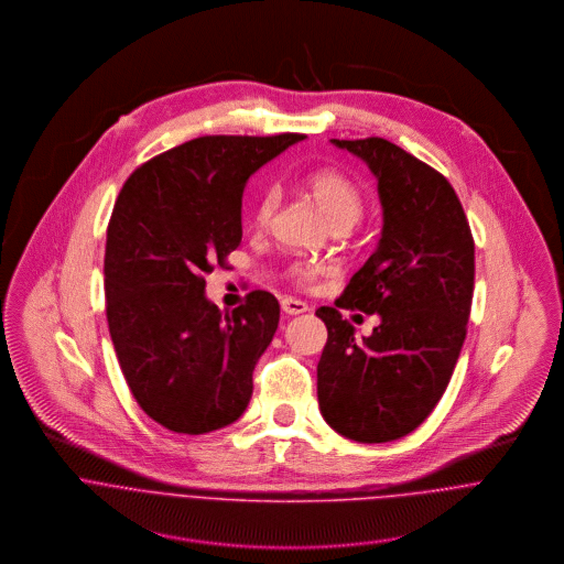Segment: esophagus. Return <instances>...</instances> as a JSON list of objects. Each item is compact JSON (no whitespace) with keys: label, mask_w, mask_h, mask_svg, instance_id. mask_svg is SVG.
Here are the masks:
<instances>
[{"label":"esophagus","mask_w":564,"mask_h":564,"mask_svg":"<svg viewBox=\"0 0 564 564\" xmlns=\"http://www.w3.org/2000/svg\"><path fill=\"white\" fill-rule=\"evenodd\" d=\"M280 306H282V311H284L286 315H291V317L304 315V313L308 311V304H304L302 300H293V297H284V300L280 302Z\"/></svg>","instance_id":"34e87169"}]
</instances>
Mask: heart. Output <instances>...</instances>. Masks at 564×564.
I'll return each mask as SVG.
<instances>
[{
  "instance_id": "1",
  "label": "heart",
  "mask_w": 564,
  "mask_h": 564,
  "mask_svg": "<svg viewBox=\"0 0 564 564\" xmlns=\"http://www.w3.org/2000/svg\"><path fill=\"white\" fill-rule=\"evenodd\" d=\"M306 188L334 228H349L362 217L365 195L349 175L336 169H317L306 177ZM278 202H280V195L275 188H267L260 193L251 215V221L256 228H267L271 224ZM291 275L297 282L306 284L317 275V267L297 262L291 267Z\"/></svg>"
}]
</instances>
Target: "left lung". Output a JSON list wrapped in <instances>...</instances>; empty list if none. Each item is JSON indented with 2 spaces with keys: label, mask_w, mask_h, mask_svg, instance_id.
<instances>
[{
  "label": "left lung",
  "mask_w": 564,
  "mask_h": 564,
  "mask_svg": "<svg viewBox=\"0 0 564 564\" xmlns=\"http://www.w3.org/2000/svg\"><path fill=\"white\" fill-rule=\"evenodd\" d=\"M378 180L382 237L336 308L322 306L327 343L317 365L323 419L358 443H389L419 427L443 398L474 300L476 245L452 184L391 141H338ZM338 307L378 314L356 341Z\"/></svg>",
  "instance_id": "8db88e82"
}]
</instances>
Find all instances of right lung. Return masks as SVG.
<instances>
[{
  "label": "right lung",
  "instance_id": "1",
  "mask_svg": "<svg viewBox=\"0 0 564 564\" xmlns=\"http://www.w3.org/2000/svg\"><path fill=\"white\" fill-rule=\"evenodd\" d=\"M304 134L199 137L139 166L106 232L104 289L123 378L150 419L177 434L235 423L253 391L280 304L251 291L232 313L206 297L242 237V191Z\"/></svg>",
  "mask_w": 564,
  "mask_h": 564
}]
</instances>
